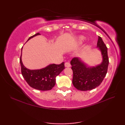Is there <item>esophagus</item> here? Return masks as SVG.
Here are the masks:
<instances>
[{"mask_svg":"<svg viewBox=\"0 0 125 125\" xmlns=\"http://www.w3.org/2000/svg\"><path fill=\"white\" fill-rule=\"evenodd\" d=\"M71 66L70 63L69 62H65V67H70Z\"/></svg>","mask_w":125,"mask_h":125,"instance_id":"34e87169","label":"esophagus"}]
</instances>
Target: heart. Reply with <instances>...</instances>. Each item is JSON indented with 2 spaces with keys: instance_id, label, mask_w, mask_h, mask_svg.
<instances>
[{
  "instance_id": "heart-1",
  "label": "heart",
  "mask_w": 125,
  "mask_h": 125,
  "mask_svg": "<svg viewBox=\"0 0 125 125\" xmlns=\"http://www.w3.org/2000/svg\"><path fill=\"white\" fill-rule=\"evenodd\" d=\"M84 40H85V38L84 36H80L78 39V44H82L84 42Z\"/></svg>"
}]
</instances>
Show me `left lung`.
<instances>
[{
  "label": "left lung",
  "mask_w": 125,
  "mask_h": 125,
  "mask_svg": "<svg viewBox=\"0 0 125 125\" xmlns=\"http://www.w3.org/2000/svg\"><path fill=\"white\" fill-rule=\"evenodd\" d=\"M97 48L102 53L103 61L95 67H89L78 57L71 61L73 71V84L81 91L91 90L100 85L106 75L109 60L107 48L101 37H98Z\"/></svg>",
  "instance_id": "obj_1"
}]
</instances>
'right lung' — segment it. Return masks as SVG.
I'll list each match as a JSON object with an SVG mask.
<instances>
[{
	"label": "right lung",
	"mask_w": 125,
	"mask_h": 125,
	"mask_svg": "<svg viewBox=\"0 0 125 125\" xmlns=\"http://www.w3.org/2000/svg\"><path fill=\"white\" fill-rule=\"evenodd\" d=\"M39 35H40L39 33L35 34L31 36L27 41L34 36ZM22 50V47L21 55ZM21 55L20 58L21 73L29 85L41 91H47L52 89L56 84V76L64 69V63L62 62L60 64H51L41 69L30 70L23 65L21 60Z\"/></svg>",
	"instance_id": "obj_1"
}]
</instances>
